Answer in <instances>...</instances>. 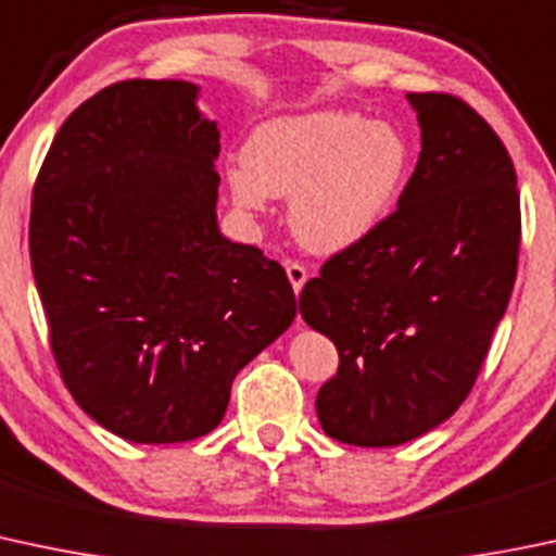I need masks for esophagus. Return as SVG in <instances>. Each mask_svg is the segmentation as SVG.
I'll return each instance as SVG.
<instances>
[{
    "label": "esophagus",
    "instance_id": "obj_1",
    "mask_svg": "<svg viewBox=\"0 0 556 556\" xmlns=\"http://www.w3.org/2000/svg\"><path fill=\"white\" fill-rule=\"evenodd\" d=\"M285 268H288V279H290V285H293V290L298 295L303 290V285H306V279H308L306 266H303V263H298V261H288V263H285Z\"/></svg>",
    "mask_w": 556,
    "mask_h": 556
}]
</instances>
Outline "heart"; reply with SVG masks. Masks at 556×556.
<instances>
[{
    "instance_id": "heart-1",
    "label": "heart",
    "mask_w": 556,
    "mask_h": 556,
    "mask_svg": "<svg viewBox=\"0 0 556 556\" xmlns=\"http://www.w3.org/2000/svg\"><path fill=\"white\" fill-rule=\"evenodd\" d=\"M410 167V143L389 122L356 111H312L255 127L242 165L229 170V189L244 213H263L268 197H290L298 242L332 255L381 229Z\"/></svg>"
}]
</instances>
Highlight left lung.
<instances>
[{
  "label": "left lung",
  "mask_w": 556,
  "mask_h": 556,
  "mask_svg": "<svg viewBox=\"0 0 556 556\" xmlns=\"http://www.w3.org/2000/svg\"><path fill=\"white\" fill-rule=\"evenodd\" d=\"M420 156L370 239L325 261L301 293L306 325L336 343L317 394L325 434L394 447L464 405L517 279V173L493 127L447 92H407Z\"/></svg>",
  "instance_id": "left-lung-1"
}]
</instances>
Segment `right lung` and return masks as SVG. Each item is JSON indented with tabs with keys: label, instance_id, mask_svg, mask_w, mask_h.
I'll use <instances>...</instances> for the list:
<instances>
[{
	"label": "right lung",
	"instance_id": "obj_1",
	"mask_svg": "<svg viewBox=\"0 0 556 556\" xmlns=\"http://www.w3.org/2000/svg\"><path fill=\"white\" fill-rule=\"evenodd\" d=\"M197 92L103 87L61 125L31 197V271L63 383L138 445L213 431L237 372L295 319L285 268L218 231L220 132Z\"/></svg>",
	"mask_w": 556,
	"mask_h": 556
}]
</instances>
